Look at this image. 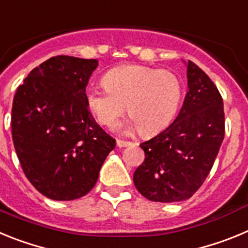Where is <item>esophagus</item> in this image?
<instances>
[{"instance_id": "34e87169", "label": "esophagus", "mask_w": 248, "mask_h": 248, "mask_svg": "<svg viewBox=\"0 0 248 248\" xmlns=\"http://www.w3.org/2000/svg\"><path fill=\"white\" fill-rule=\"evenodd\" d=\"M131 144L130 141H126V140H122V139H117V145L119 148H125V146H130Z\"/></svg>"}]
</instances>
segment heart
<instances>
[{"label":"heart","instance_id":"1","mask_svg":"<svg viewBox=\"0 0 248 248\" xmlns=\"http://www.w3.org/2000/svg\"><path fill=\"white\" fill-rule=\"evenodd\" d=\"M105 89L91 88L85 93L89 110L98 123L113 125L125 111L130 119L118 128L124 131L139 129L151 135L171 122L181 99V83L168 69L145 65H123L105 74Z\"/></svg>","mask_w":248,"mask_h":248}]
</instances>
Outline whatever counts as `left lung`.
Segmentation results:
<instances>
[{"label":"left lung","instance_id":"left-lung-1","mask_svg":"<svg viewBox=\"0 0 248 248\" xmlns=\"http://www.w3.org/2000/svg\"><path fill=\"white\" fill-rule=\"evenodd\" d=\"M187 93L174 122L141 143L144 163L134 185L150 201L177 202L191 198L209 175L225 137L223 102L209 76L189 61Z\"/></svg>","mask_w":248,"mask_h":248}]
</instances>
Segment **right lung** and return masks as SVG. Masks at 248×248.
Returning <instances> with one entry per match:
<instances>
[{"label": "right lung", "mask_w": 248, "mask_h": 248, "mask_svg": "<svg viewBox=\"0 0 248 248\" xmlns=\"http://www.w3.org/2000/svg\"><path fill=\"white\" fill-rule=\"evenodd\" d=\"M97 59L52 57L31 71L12 105V139L30 183L48 199H79L94 187L115 139L97 124L85 88Z\"/></svg>", "instance_id": "right-lung-1"}]
</instances>
